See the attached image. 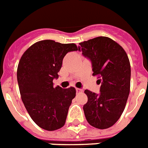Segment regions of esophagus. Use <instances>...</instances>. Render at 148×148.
<instances>
[{
	"label": "esophagus",
	"instance_id": "1",
	"mask_svg": "<svg viewBox=\"0 0 148 148\" xmlns=\"http://www.w3.org/2000/svg\"><path fill=\"white\" fill-rule=\"evenodd\" d=\"M83 91V90H81V89H80V88H76V92L78 94V93H81Z\"/></svg>",
	"mask_w": 148,
	"mask_h": 148
}]
</instances>
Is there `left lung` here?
Returning <instances> with one entry per match:
<instances>
[{
  "label": "left lung",
  "instance_id": "left-lung-1",
  "mask_svg": "<svg viewBox=\"0 0 148 148\" xmlns=\"http://www.w3.org/2000/svg\"><path fill=\"white\" fill-rule=\"evenodd\" d=\"M78 51L90 60L93 75L98 76L100 93L84 90L88 122L98 129L113 126L124 111L131 86V64L126 52L114 40L97 37L79 44Z\"/></svg>",
  "mask_w": 148,
  "mask_h": 148
}]
</instances>
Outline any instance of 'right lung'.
I'll use <instances>...</instances> for the list:
<instances>
[{
  "instance_id": "add662e5",
  "label": "right lung",
  "mask_w": 148,
  "mask_h": 148,
  "mask_svg": "<svg viewBox=\"0 0 148 148\" xmlns=\"http://www.w3.org/2000/svg\"><path fill=\"white\" fill-rule=\"evenodd\" d=\"M75 51L74 44L40 40L24 52L18 64L17 77L22 101L36 124L47 131L64 125L76 95L74 88H53V84L59 77L64 56Z\"/></svg>"
}]
</instances>
